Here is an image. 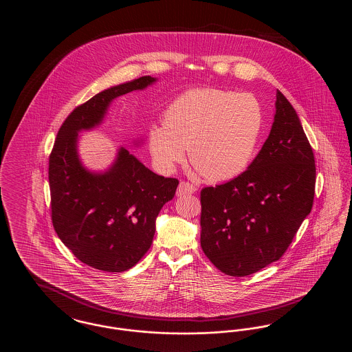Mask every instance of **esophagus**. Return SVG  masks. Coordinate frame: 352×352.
I'll return each instance as SVG.
<instances>
[{
	"label": "esophagus",
	"mask_w": 352,
	"mask_h": 352,
	"mask_svg": "<svg viewBox=\"0 0 352 352\" xmlns=\"http://www.w3.org/2000/svg\"><path fill=\"white\" fill-rule=\"evenodd\" d=\"M197 191V187L192 186L188 182H181L178 188H177V195L181 197V195H186V194H194Z\"/></svg>",
	"instance_id": "34e87169"
}]
</instances>
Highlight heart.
<instances>
[{
  "label": "heart",
  "mask_w": 352,
  "mask_h": 352,
  "mask_svg": "<svg viewBox=\"0 0 352 352\" xmlns=\"http://www.w3.org/2000/svg\"><path fill=\"white\" fill-rule=\"evenodd\" d=\"M264 115L248 94L219 88L186 91L168 105L165 124L149 131V151L165 171L188 160L210 181H228L243 174L253 160Z\"/></svg>",
  "instance_id": "obj_1"
}]
</instances>
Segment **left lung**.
<instances>
[{"label": "left lung", "mask_w": 352, "mask_h": 352, "mask_svg": "<svg viewBox=\"0 0 352 352\" xmlns=\"http://www.w3.org/2000/svg\"><path fill=\"white\" fill-rule=\"evenodd\" d=\"M274 121L248 168L201 191V245L217 268L243 277L280 260L310 214L316 161L301 121L277 89Z\"/></svg>", "instance_id": "1"}]
</instances>
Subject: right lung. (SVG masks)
<instances>
[{"mask_svg": "<svg viewBox=\"0 0 352 352\" xmlns=\"http://www.w3.org/2000/svg\"><path fill=\"white\" fill-rule=\"evenodd\" d=\"M155 82L142 76L101 91L76 107L56 134L49 160L52 226L92 268L118 273L134 267L149 251L155 219L179 182L157 175L122 146L105 171H89L79 158V132L100 125L118 96Z\"/></svg>", "mask_w": 352, "mask_h": 352, "instance_id": "add662e5", "label": "right lung"}]
</instances>
